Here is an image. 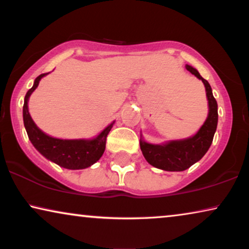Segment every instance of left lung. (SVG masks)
Here are the masks:
<instances>
[{
    "label": "left lung",
    "instance_id": "8db88e82",
    "mask_svg": "<svg viewBox=\"0 0 249 249\" xmlns=\"http://www.w3.org/2000/svg\"><path fill=\"white\" fill-rule=\"evenodd\" d=\"M186 69L203 81L209 101V114L204 124L193 137L171 141L162 145L149 144L141 138L139 144L146 161L164 171H183L199 161L209 151L216 130L217 103L212 94V88L195 68L187 64Z\"/></svg>",
    "mask_w": 249,
    "mask_h": 249
}]
</instances>
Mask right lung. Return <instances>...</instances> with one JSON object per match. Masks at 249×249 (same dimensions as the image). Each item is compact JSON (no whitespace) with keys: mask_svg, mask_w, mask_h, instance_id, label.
<instances>
[{"mask_svg":"<svg viewBox=\"0 0 249 249\" xmlns=\"http://www.w3.org/2000/svg\"><path fill=\"white\" fill-rule=\"evenodd\" d=\"M47 73H42L34 81L33 87L27 91L23 103L22 114L27 135L37 151L50 161L62 168L70 170L86 169L97 162L103 155L107 144V137L110 132L112 122L97 137L93 139H59L46 135L35 124L28 111V100L38 86L39 80Z\"/></svg>","mask_w":249,"mask_h":249,"instance_id":"right-lung-1","label":"right lung"}]
</instances>
